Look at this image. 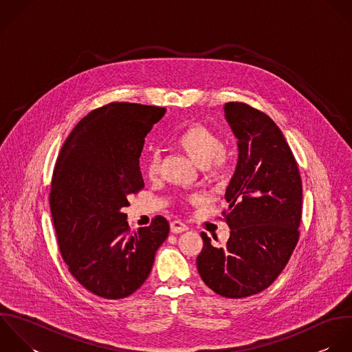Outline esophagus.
Wrapping results in <instances>:
<instances>
[{
  "mask_svg": "<svg viewBox=\"0 0 352 352\" xmlns=\"http://www.w3.org/2000/svg\"><path fill=\"white\" fill-rule=\"evenodd\" d=\"M170 229L173 233H182V232H186L189 228H188V225H185L181 221H173L170 223Z\"/></svg>",
  "mask_w": 352,
  "mask_h": 352,
  "instance_id": "esophagus-1",
  "label": "esophagus"
}]
</instances>
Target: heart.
Masks as SVG:
<instances>
[{
    "mask_svg": "<svg viewBox=\"0 0 352 352\" xmlns=\"http://www.w3.org/2000/svg\"><path fill=\"white\" fill-rule=\"evenodd\" d=\"M178 146L212 178H222L229 166V156L223 149L221 137L201 124H193L184 130L177 138ZM160 156L152 152L148 157L145 171L149 178L159 174Z\"/></svg>",
    "mask_w": 352,
    "mask_h": 352,
    "instance_id": "heart-1",
    "label": "heart"
}]
</instances>
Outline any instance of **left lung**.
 <instances>
[{"instance_id": "8db88e82", "label": "left lung", "mask_w": 352, "mask_h": 352, "mask_svg": "<svg viewBox=\"0 0 352 352\" xmlns=\"http://www.w3.org/2000/svg\"><path fill=\"white\" fill-rule=\"evenodd\" d=\"M225 118L239 148L225 193L230 237L226 245L214 247L201 233L196 263L208 288L240 299L269 288L287 266L299 240L303 189L295 156L270 116L244 102H228Z\"/></svg>"}]
</instances>
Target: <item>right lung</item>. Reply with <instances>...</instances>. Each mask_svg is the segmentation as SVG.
I'll use <instances>...</instances> for the list:
<instances>
[{
  "instance_id": "obj_1",
  "label": "right lung",
  "mask_w": 352,
  "mask_h": 352,
  "mask_svg": "<svg viewBox=\"0 0 352 352\" xmlns=\"http://www.w3.org/2000/svg\"><path fill=\"white\" fill-rule=\"evenodd\" d=\"M166 108L109 102L67 137L52 178L50 211L61 256L75 280L104 299H123L148 278L168 236L166 218L130 233L123 208L144 188L140 156Z\"/></svg>"
}]
</instances>
